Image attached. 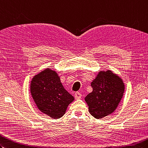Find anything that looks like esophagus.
<instances>
[{
    "label": "esophagus",
    "mask_w": 148,
    "mask_h": 148,
    "mask_svg": "<svg viewBox=\"0 0 148 148\" xmlns=\"http://www.w3.org/2000/svg\"><path fill=\"white\" fill-rule=\"evenodd\" d=\"M74 97H75V98L76 99H80L82 97V95H81V93H80V92H76L75 93V95H74Z\"/></svg>",
    "instance_id": "34e87169"
}]
</instances>
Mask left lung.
<instances>
[{"mask_svg":"<svg viewBox=\"0 0 148 148\" xmlns=\"http://www.w3.org/2000/svg\"><path fill=\"white\" fill-rule=\"evenodd\" d=\"M92 91L84 98L89 112L95 119H102L117 108L125 91L122 79L110 70L100 71L91 83Z\"/></svg>","mask_w":148,"mask_h":148,"instance_id":"8db88e82","label":"left lung"}]
</instances>
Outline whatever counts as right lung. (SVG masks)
Returning a JSON list of instances; mask_svg holds the SVG:
<instances>
[{
    "label": "right lung",
    "instance_id": "right-lung-1",
    "mask_svg": "<svg viewBox=\"0 0 148 148\" xmlns=\"http://www.w3.org/2000/svg\"><path fill=\"white\" fill-rule=\"evenodd\" d=\"M30 92L39 110L50 117L60 119L74 98L65 90L56 71L46 68L35 74L30 82Z\"/></svg>",
    "mask_w": 148,
    "mask_h": 148
}]
</instances>
